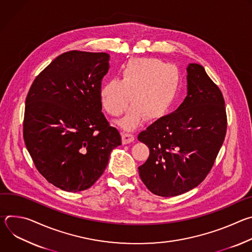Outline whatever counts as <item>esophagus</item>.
<instances>
[{"label":"esophagus","mask_w":252,"mask_h":252,"mask_svg":"<svg viewBox=\"0 0 252 252\" xmlns=\"http://www.w3.org/2000/svg\"><path fill=\"white\" fill-rule=\"evenodd\" d=\"M122 135H123V142L125 145H126V143H130L135 139L134 135L130 132H123Z\"/></svg>","instance_id":"34e87169"}]
</instances>
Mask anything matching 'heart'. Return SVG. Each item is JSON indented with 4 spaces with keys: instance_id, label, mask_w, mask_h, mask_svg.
Masks as SVG:
<instances>
[{
    "instance_id": "obj_1",
    "label": "heart",
    "mask_w": 252,
    "mask_h": 252,
    "mask_svg": "<svg viewBox=\"0 0 252 252\" xmlns=\"http://www.w3.org/2000/svg\"><path fill=\"white\" fill-rule=\"evenodd\" d=\"M182 76L174 64L155 58L129 60L122 68L121 80L107 81L100 90V101L113 117L132 109L120 122L126 129L136 127L145 118L157 121L165 116L178 97Z\"/></svg>"
}]
</instances>
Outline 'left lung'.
I'll return each mask as SVG.
<instances>
[{
  "label": "left lung",
  "mask_w": 252,
  "mask_h": 252,
  "mask_svg": "<svg viewBox=\"0 0 252 252\" xmlns=\"http://www.w3.org/2000/svg\"><path fill=\"white\" fill-rule=\"evenodd\" d=\"M187 70L184 102L137 136L150 149L148 160L138 167L140 179L154 194L164 197L183 194L204 181L227 128L220 88L202 65L189 63Z\"/></svg>",
  "instance_id": "obj_1"
}]
</instances>
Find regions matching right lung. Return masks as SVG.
<instances>
[{
  "label": "right lung",
  "instance_id": "right-lung-1",
  "mask_svg": "<svg viewBox=\"0 0 252 252\" xmlns=\"http://www.w3.org/2000/svg\"><path fill=\"white\" fill-rule=\"evenodd\" d=\"M106 53L69 51L34 79L26 98L24 140L39 172L69 192L91 188L103 173L119 130L101 113Z\"/></svg>",
  "mask_w": 252,
  "mask_h": 252
}]
</instances>
